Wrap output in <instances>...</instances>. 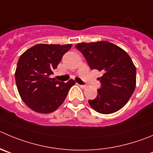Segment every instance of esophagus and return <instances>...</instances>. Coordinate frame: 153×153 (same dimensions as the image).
<instances>
[{
    "instance_id": "esophagus-1",
    "label": "esophagus",
    "mask_w": 153,
    "mask_h": 153,
    "mask_svg": "<svg viewBox=\"0 0 153 153\" xmlns=\"http://www.w3.org/2000/svg\"><path fill=\"white\" fill-rule=\"evenodd\" d=\"M79 85L81 87V88H85V87H86V86H85V85Z\"/></svg>"
}]
</instances>
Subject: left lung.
I'll use <instances>...</instances> for the list:
<instances>
[{
  "mask_svg": "<svg viewBox=\"0 0 153 153\" xmlns=\"http://www.w3.org/2000/svg\"><path fill=\"white\" fill-rule=\"evenodd\" d=\"M76 48L83 55L91 70L103 74L97 96L89 100L97 113L110 114L123 108L136 87V68L126 51L107 41L80 43Z\"/></svg>",
  "mask_w": 153,
  "mask_h": 153,
  "instance_id": "8db88e82",
  "label": "left lung"
}]
</instances>
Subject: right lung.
Segmentation results:
<instances>
[{
    "instance_id": "1",
    "label": "right lung",
    "mask_w": 153,
    "mask_h": 153,
    "mask_svg": "<svg viewBox=\"0 0 153 153\" xmlns=\"http://www.w3.org/2000/svg\"><path fill=\"white\" fill-rule=\"evenodd\" d=\"M71 46V44H37L26 50L19 59L15 73L17 88L25 104L34 111L40 113L55 111L75 84L73 79L63 82L49 78Z\"/></svg>"
}]
</instances>
